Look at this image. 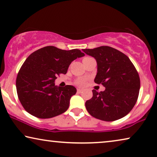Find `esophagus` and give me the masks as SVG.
Returning <instances> with one entry per match:
<instances>
[{"instance_id": "1", "label": "esophagus", "mask_w": 157, "mask_h": 157, "mask_svg": "<svg viewBox=\"0 0 157 157\" xmlns=\"http://www.w3.org/2000/svg\"><path fill=\"white\" fill-rule=\"evenodd\" d=\"M77 91H78V93H81V92H82V90H81V89H78V90H77Z\"/></svg>"}]
</instances>
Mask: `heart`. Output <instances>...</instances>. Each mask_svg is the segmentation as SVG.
Masks as SVG:
<instances>
[{
	"mask_svg": "<svg viewBox=\"0 0 157 157\" xmlns=\"http://www.w3.org/2000/svg\"><path fill=\"white\" fill-rule=\"evenodd\" d=\"M86 58H89V57H85L84 59H86ZM75 83H76L77 85L81 86V87H82V86H84L85 85L86 80H85V79H84V78H78V79H76Z\"/></svg>",
	"mask_w": 157,
	"mask_h": 157,
	"instance_id": "b5f03b06",
	"label": "heart"
}]
</instances>
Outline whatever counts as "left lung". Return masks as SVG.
<instances>
[{
	"label": "left lung",
	"instance_id": "1",
	"mask_svg": "<svg viewBox=\"0 0 157 157\" xmlns=\"http://www.w3.org/2000/svg\"><path fill=\"white\" fill-rule=\"evenodd\" d=\"M82 51L95 58L94 82L105 87L103 92L92 90L93 96L85 102L87 112L106 122L124 117L135 105L140 93V79L133 63L123 52L109 46Z\"/></svg>",
	"mask_w": 157,
	"mask_h": 157
}]
</instances>
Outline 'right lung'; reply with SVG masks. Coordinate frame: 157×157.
<instances>
[{
  "instance_id": "add662e5",
  "label": "right lung",
  "mask_w": 157,
  "mask_h": 157,
  "mask_svg": "<svg viewBox=\"0 0 157 157\" xmlns=\"http://www.w3.org/2000/svg\"><path fill=\"white\" fill-rule=\"evenodd\" d=\"M85 56L78 49L64 50L46 46L30 54L20 69L16 90L21 105L28 113L40 119L63 114L76 94L72 85H55L57 76L67 73L74 59Z\"/></svg>"
}]
</instances>
